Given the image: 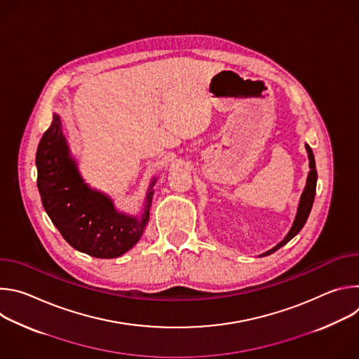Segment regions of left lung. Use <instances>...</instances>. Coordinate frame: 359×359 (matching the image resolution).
I'll use <instances>...</instances> for the list:
<instances>
[{
  "label": "left lung",
  "instance_id": "8db88e82",
  "mask_svg": "<svg viewBox=\"0 0 359 359\" xmlns=\"http://www.w3.org/2000/svg\"><path fill=\"white\" fill-rule=\"evenodd\" d=\"M306 149V155H309V166H310V172L309 176H306V182H305V187L301 193L299 197V203H298V209H297V215L295 219L292 222V226L290 229V231L287 233V236L277 244L274 245L271 250L260 254L259 257H266V255L273 254L274 251H277L278 248H281L283 245H285L292 237H295L299 230L304 227L306 219L310 216V212L313 209V203H314V197H316V189H317V169H316V159H314V153L311 150V147L309 144H305Z\"/></svg>",
  "mask_w": 359,
  "mask_h": 359
}]
</instances>
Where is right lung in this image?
<instances>
[{
  "label": "right lung",
  "instance_id": "add662e5",
  "mask_svg": "<svg viewBox=\"0 0 359 359\" xmlns=\"http://www.w3.org/2000/svg\"><path fill=\"white\" fill-rule=\"evenodd\" d=\"M35 163L42 206L71 247L96 259H116L140 240L156 177L139 215L119 212L108 194L92 189L82 177L57 114L38 144Z\"/></svg>",
  "mask_w": 359,
  "mask_h": 359
}]
</instances>
